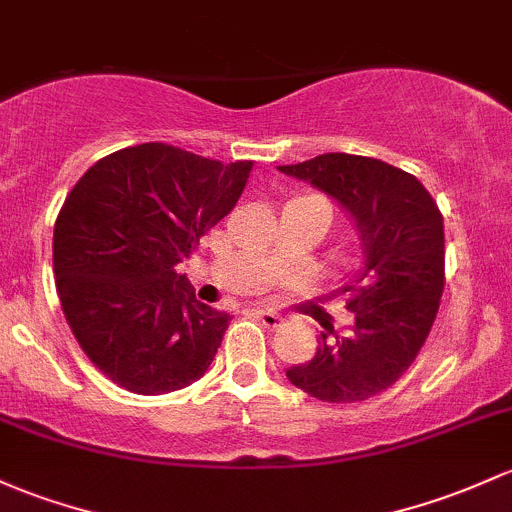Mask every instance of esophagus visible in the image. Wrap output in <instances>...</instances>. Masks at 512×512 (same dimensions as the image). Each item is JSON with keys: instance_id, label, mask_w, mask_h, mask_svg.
I'll return each mask as SVG.
<instances>
[{"instance_id": "34e87169", "label": "esophagus", "mask_w": 512, "mask_h": 512, "mask_svg": "<svg viewBox=\"0 0 512 512\" xmlns=\"http://www.w3.org/2000/svg\"><path fill=\"white\" fill-rule=\"evenodd\" d=\"M257 318H260L262 325H265V328H269V330L279 328V323H282V318H279L277 313H272V311H257Z\"/></svg>"}]
</instances>
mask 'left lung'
Instances as JSON below:
<instances>
[{
	"label": "left lung",
	"instance_id": "obj_1",
	"mask_svg": "<svg viewBox=\"0 0 512 512\" xmlns=\"http://www.w3.org/2000/svg\"><path fill=\"white\" fill-rule=\"evenodd\" d=\"M279 172L333 196L352 216L364 262L342 286L350 333H320L318 352L286 369L294 386L325 403L367 401L401 379L428 340L445 289V226L413 174L374 157L325 153Z\"/></svg>",
	"mask_w": 512,
	"mask_h": 512
}]
</instances>
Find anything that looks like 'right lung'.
Masks as SVG:
<instances>
[{
    "mask_svg": "<svg viewBox=\"0 0 512 512\" xmlns=\"http://www.w3.org/2000/svg\"><path fill=\"white\" fill-rule=\"evenodd\" d=\"M250 170L143 143L101 157L67 194L55 286L84 355L114 384L160 396L209 369L230 316L196 301L177 265L233 211Z\"/></svg>",
    "mask_w": 512,
    "mask_h": 512,
    "instance_id": "1",
    "label": "right lung"
}]
</instances>
